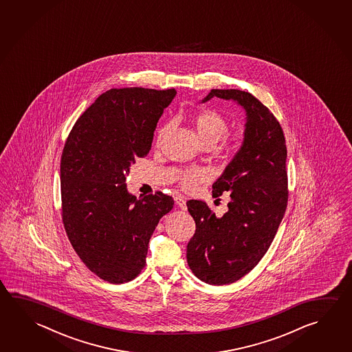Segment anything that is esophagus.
Listing matches in <instances>:
<instances>
[{
  "mask_svg": "<svg viewBox=\"0 0 352 352\" xmlns=\"http://www.w3.org/2000/svg\"><path fill=\"white\" fill-rule=\"evenodd\" d=\"M175 203H177V205H178L180 209L186 210V201H185L184 197L177 195V197H175Z\"/></svg>",
  "mask_w": 352,
  "mask_h": 352,
  "instance_id": "esophagus-1",
  "label": "esophagus"
}]
</instances>
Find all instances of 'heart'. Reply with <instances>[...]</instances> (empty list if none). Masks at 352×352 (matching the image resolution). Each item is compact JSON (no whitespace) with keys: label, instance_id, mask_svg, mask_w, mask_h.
<instances>
[{"label":"heart","instance_id":"obj_1","mask_svg":"<svg viewBox=\"0 0 352 352\" xmlns=\"http://www.w3.org/2000/svg\"><path fill=\"white\" fill-rule=\"evenodd\" d=\"M191 122L194 124L197 136L204 144L214 146L228 133V124L226 118L214 109L205 107L194 112V115L191 116ZM167 131L168 124H163L155 132V144L157 148H161ZM212 174L208 168H188L179 173L178 183L184 190H192L197 185L210 180Z\"/></svg>","mask_w":352,"mask_h":352}]
</instances>
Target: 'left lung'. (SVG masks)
<instances>
[{"label":"left lung","mask_w":352,"mask_h":352,"mask_svg":"<svg viewBox=\"0 0 352 352\" xmlns=\"http://www.w3.org/2000/svg\"><path fill=\"white\" fill-rule=\"evenodd\" d=\"M214 96L243 106L245 141L212 185L217 200L230 192L228 212L217 217L205 201L186 203L197 225L186 259L200 280L223 285L246 276L268 251L287 210L289 190L283 129L271 110L252 94L237 89H212L204 102Z\"/></svg>","instance_id":"8db88e82"}]
</instances>
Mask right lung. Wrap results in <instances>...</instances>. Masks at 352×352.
Segmentation results:
<instances>
[{
    "instance_id": "right-lung-1",
    "label": "right lung",
    "mask_w": 352,
    "mask_h": 352,
    "mask_svg": "<svg viewBox=\"0 0 352 352\" xmlns=\"http://www.w3.org/2000/svg\"><path fill=\"white\" fill-rule=\"evenodd\" d=\"M175 89H110L76 120L60 161L62 219L81 262L112 284L130 282L146 265L151 236L173 197L137 199L126 175L148 155L158 120Z\"/></svg>"
}]
</instances>
